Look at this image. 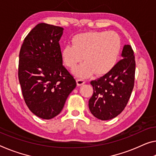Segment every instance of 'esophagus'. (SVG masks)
I'll return each instance as SVG.
<instances>
[{
	"instance_id": "1",
	"label": "esophagus",
	"mask_w": 156,
	"mask_h": 156,
	"mask_svg": "<svg viewBox=\"0 0 156 156\" xmlns=\"http://www.w3.org/2000/svg\"><path fill=\"white\" fill-rule=\"evenodd\" d=\"M76 81V84H77V86H81L85 83V80H83V79H81V78L77 79Z\"/></svg>"
}]
</instances>
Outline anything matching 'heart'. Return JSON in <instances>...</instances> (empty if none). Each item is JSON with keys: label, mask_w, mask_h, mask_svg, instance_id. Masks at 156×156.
<instances>
[{"label": "heart", "mask_w": 156, "mask_h": 156, "mask_svg": "<svg viewBox=\"0 0 156 156\" xmlns=\"http://www.w3.org/2000/svg\"><path fill=\"white\" fill-rule=\"evenodd\" d=\"M73 44H67L61 51V57L68 68H74V75L86 78L95 73L106 75L114 68L118 61L121 43L114 31H99L80 33L73 37Z\"/></svg>", "instance_id": "1"}]
</instances>
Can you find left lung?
Returning a JSON list of instances; mask_svg holds the SVG:
<instances>
[{
    "label": "left lung",
    "instance_id": "left-lung-1",
    "mask_svg": "<svg viewBox=\"0 0 156 156\" xmlns=\"http://www.w3.org/2000/svg\"><path fill=\"white\" fill-rule=\"evenodd\" d=\"M122 59L108 73L90 81L93 94L88 101L91 114L97 119L107 121L123 112L134 87L135 61L130 45L126 44Z\"/></svg>",
    "mask_w": 156,
    "mask_h": 156
}]
</instances>
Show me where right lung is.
<instances>
[{"label": "right lung", "instance_id": "right-lung-1", "mask_svg": "<svg viewBox=\"0 0 156 156\" xmlns=\"http://www.w3.org/2000/svg\"><path fill=\"white\" fill-rule=\"evenodd\" d=\"M63 28L38 23L21 45L19 81L28 108L42 119L61 113L76 81L63 66L59 40Z\"/></svg>", "mask_w": 156, "mask_h": 156}]
</instances>
